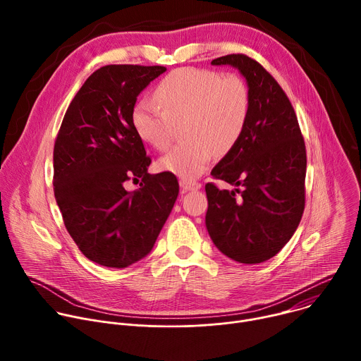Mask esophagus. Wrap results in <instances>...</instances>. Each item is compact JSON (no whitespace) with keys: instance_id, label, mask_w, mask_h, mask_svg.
I'll return each instance as SVG.
<instances>
[{"instance_id":"obj_1","label":"esophagus","mask_w":361,"mask_h":361,"mask_svg":"<svg viewBox=\"0 0 361 361\" xmlns=\"http://www.w3.org/2000/svg\"><path fill=\"white\" fill-rule=\"evenodd\" d=\"M180 185L183 187V190L185 191H195L201 188V184L197 181H191V180H180Z\"/></svg>"}]
</instances>
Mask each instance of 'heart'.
Returning <instances> with one entry per match:
<instances>
[{
	"mask_svg": "<svg viewBox=\"0 0 361 361\" xmlns=\"http://www.w3.org/2000/svg\"><path fill=\"white\" fill-rule=\"evenodd\" d=\"M152 104L134 106L135 134L145 144L164 149L171 142L174 126L183 123L187 141L164 154L159 167L192 181L207 170L214 154L223 157L238 144L250 114V92L235 75L183 67L154 88Z\"/></svg>",
	"mask_w": 361,
	"mask_h": 361,
	"instance_id": "heart-1",
	"label": "heart"
}]
</instances>
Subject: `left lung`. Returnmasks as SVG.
I'll list each match as a JSON object with an SVG mask.
<instances>
[{
    "label": "left lung",
    "mask_w": 361,
    "mask_h": 361,
    "mask_svg": "<svg viewBox=\"0 0 361 361\" xmlns=\"http://www.w3.org/2000/svg\"><path fill=\"white\" fill-rule=\"evenodd\" d=\"M212 64L231 66L245 78L250 114L238 144L212 171L237 188L205 184V226L224 255L259 264L274 257L300 224L305 202L304 138L288 97L262 64L244 54Z\"/></svg>",
    "instance_id": "obj_1"
}]
</instances>
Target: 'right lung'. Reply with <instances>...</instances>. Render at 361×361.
I'll list each match as a JSON object with an SVG mask.
<instances>
[{"mask_svg": "<svg viewBox=\"0 0 361 361\" xmlns=\"http://www.w3.org/2000/svg\"><path fill=\"white\" fill-rule=\"evenodd\" d=\"M167 68L106 66L82 84L54 144V195L67 231L88 260L124 269L152 250L178 195L171 173L151 159L131 124L138 94ZM142 180L127 192L123 184Z\"/></svg>", "mask_w": 361, "mask_h": 361, "instance_id": "right-lung-1", "label": "right lung"}]
</instances>
